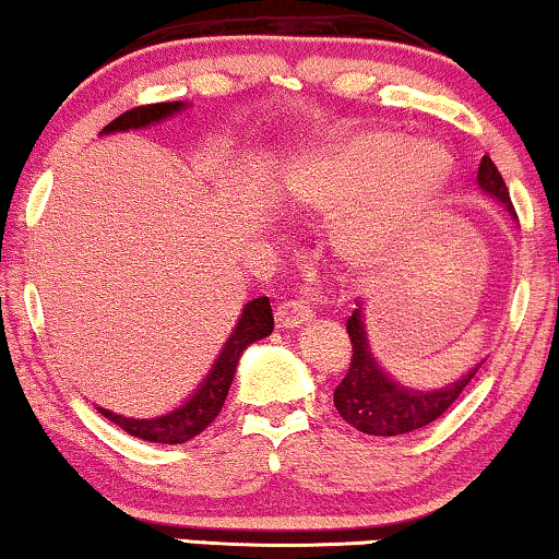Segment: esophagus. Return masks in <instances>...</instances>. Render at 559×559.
Listing matches in <instances>:
<instances>
[{"label": "esophagus", "instance_id": "34e87169", "mask_svg": "<svg viewBox=\"0 0 559 559\" xmlns=\"http://www.w3.org/2000/svg\"><path fill=\"white\" fill-rule=\"evenodd\" d=\"M310 318H313V308H310V302L302 300V297L280 302L277 313H274L277 329H297V325L310 321Z\"/></svg>", "mask_w": 559, "mask_h": 559}]
</instances>
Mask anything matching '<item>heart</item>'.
I'll use <instances>...</instances> for the list:
<instances>
[{
	"label": "heart",
	"mask_w": 559,
	"mask_h": 559,
	"mask_svg": "<svg viewBox=\"0 0 559 559\" xmlns=\"http://www.w3.org/2000/svg\"><path fill=\"white\" fill-rule=\"evenodd\" d=\"M449 156L437 143H411L401 133H372L310 169L300 200L308 207L344 210L377 194L374 205L342 230L344 251L372 259L395 230L421 215L447 182Z\"/></svg>",
	"instance_id": "heart-1"
}]
</instances>
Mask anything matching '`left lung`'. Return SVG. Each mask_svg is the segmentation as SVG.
Instances as JSON below:
<instances>
[{
    "mask_svg": "<svg viewBox=\"0 0 559 559\" xmlns=\"http://www.w3.org/2000/svg\"><path fill=\"white\" fill-rule=\"evenodd\" d=\"M477 185H480V190L501 200L511 215H516L509 187H506L498 166L490 162V156H483L480 169H477ZM346 331L352 338V361L344 380L333 390V405L346 424H352L361 433H369V437H401V433L418 431L433 424L460 401L469 380L480 369L477 365L473 372L456 380L454 385L433 390V393L408 390L390 380L374 361L359 308L346 321Z\"/></svg>",
    "mask_w": 559,
    "mask_h": 559,
    "instance_id": "left-lung-1",
    "label": "left lung"
}]
</instances>
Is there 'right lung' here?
<instances>
[{"label":"right lung","mask_w":559,"mask_h":559,"mask_svg":"<svg viewBox=\"0 0 559 559\" xmlns=\"http://www.w3.org/2000/svg\"><path fill=\"white\" fill-rule=\"evenodd\" d=\"M182 103H156V105H141L133 107V110L122 112L115 118L110 126L105 128V133H115V130H130V128H143L151 126V122L164 120L166 115H174L182 110ZM274 329V316L270 297H257V300L246 302L241 318H238L234 333L226 342V349L221 352V357L210 369L198 393H194L190 401H187L182 408L166 413V416L158 418H126L118 416V413H110L105 408H97L105 418H110L112 424H118L122 431L133 433L138 439L154 441V444H185L207 429L210 424L215 421L217 413H221L223 403H226V395L230 390V382H234L238 357H241L243 349L259 338L270 336Z\"/></svg>","instance_id":"add662e5"}]
</instances>
